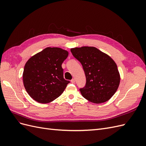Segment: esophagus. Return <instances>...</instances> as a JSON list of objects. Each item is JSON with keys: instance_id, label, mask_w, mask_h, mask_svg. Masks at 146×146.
<instances>
[{"instance_id": "1", "label": "esophagus", "mask_w": 146, "mask_h": 146, "mask_svg": "<svg viewBox=\"0 0 146 146\" xmlns=\"http://www.w3.org/2000/svg\"><path fill=\"white\" fill-rule=\"evenodd\" d=\"M71 83H75V79L74 78H72V80H71Z\"/></svg>"}]
</instances>
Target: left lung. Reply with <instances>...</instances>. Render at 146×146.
<instances>
[{"instance_id":"1","label":"left lung","mask_w":146,"mask_h":146,"mask_svg":"<svg viewBox=\"0 0 146 146\" xmlns=\"http://www.w3.org/2000/svg\"><path fill=\"white\" fill-rule=\"evenodd\" d=\"M81 63L86 76V85L80 91L83 98L95 104L108 101L116 92L120 75L114 60L94 47L70 49Z\"/></svg>"}]
</instances>
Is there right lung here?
<instances>
[{
	"label": "right lung",
	"instance_id": "1",
	"mask_svg": "<svg viewBox=\"0 0 146 146\" xmlns=\"http://www.w3.org/2000/svg\"><path fill=\"white\" fill-rule=\"evenodd\" d=\"M67 50L47 47L27 61L23 72L26 91L35 101L47 104L63 93L69 81L63 77L61 64L67 58Z\"/></svg>",
	"mask_w": 146,
	"mask_h": 146
}]
</instances>
